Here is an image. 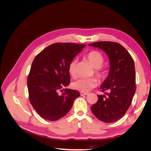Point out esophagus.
Instances as JSON below:
<instances>
[{
    "mask_svg": "<svg viewBox=\"0 0 151 151\" xmlns=\"http://www.w3.org/2000/svg\"><path fill=\"white\" fill-rule=\"evenodd\" d=\"M89 93H86V92H81V96H86L88 95Z\"/></svg>",
    "mask_w": 151,
    "mask_h": 151,
    "instance_id": "obj_1",
    "label": "esophagus"
}]
</instances>
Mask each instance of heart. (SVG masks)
I'll return each mask as SVG.
<instances>
[{
	"mask_svg": "<svg viewBox=\"0 0 151 151\" xmlns=\"http://www.w3.org/2000/svg\"><path fill=\"white\" fill-rule=\"evenodd\" d=\"M88 60L93 67L96 68V74L100 79H104L106 75V70L101 68L104 62V58L103 55L97 51H92L86 55V56ZM77 59L74 58L70 62L68 65V73L72 77L76 76V65ZM98 84V81L95 78L90 79H79L72 83V88L74 89L78 90L82 92H88L94 88Z\"/></svg>",
	"mask_w": 151,
	"mask_h": 151,
	"instance_id": "1",
	"label": "heart"
}]
</instances>
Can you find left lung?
Instances as JSON below:
<instances>
[{
    "mask_svg": "<svg viewBox=\"0 0 151 151\" xmlns=\"http://www.w3.org/2000/svg\"><path fill=\"white\" fill-rule=\"evenodd\" d=\"M89 46L105 52L110 67L100 89L105 94L98 95V101L91 108L94 115L105 123L120 120L129 108L135 93V70L133 58L121 45L100 42Z\"/></svg>",
    "mask_w": 151,
    "mask_h": 151,
    "instance_id": "1",
    "label": "left lung"
}]
</instances>
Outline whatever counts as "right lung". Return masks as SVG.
<instances>
[{"label": "right lung", "instance_id": "right-lung-1", "mask_svg": "<svg viewBox=\"0 0 151 151\" xmlns=\"http://www.w3.org/2000/svg\"><path fill=\"white\" fill-rule=\"evenodd\" d=\"M85 45L54 43L43 50L32 63L27 79L29 99L35 110L45 120L55 121L67 115L79 91L63 88L70 84V62ZM63 91L62 95L58 93Z\"/></svg>", "mask_w": 151, "mask_h": 151}]
</instances>
